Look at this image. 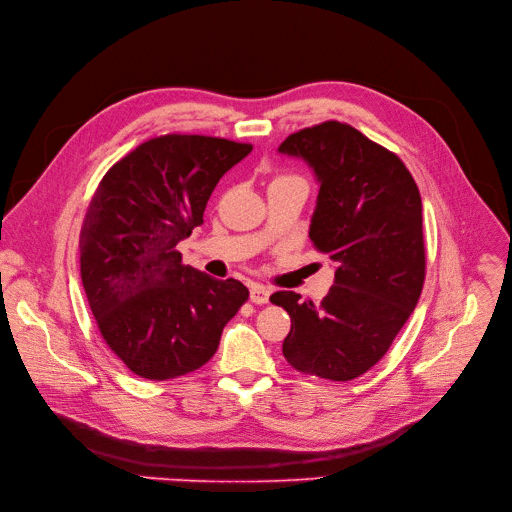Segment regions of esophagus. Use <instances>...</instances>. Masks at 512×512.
Masks as SVG:
<instances>
[{
  "instance_id": "34e87169",
  "label": "esophagus",
  "mask_w": 512,
  "mask_h": 512,
  "mask_svg": "<svg viewBox=\"0 0 512 512\" xmlns=\"http://www.w3.org/2000/svg\"><path fill=\"white\" fill-rule=\"evenodd\" d=\"M269 298H271V291L266 289L264 285L254 283V285L250 287V300H252L254 304H266V302H269Z\"/></svg>"
}]
</instances>
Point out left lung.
<instances>
[{"instance_id": "8db88e82", "label": "left lung", "mask_w": 512, "mask_h": 512, "mask_svg": "<svg viewBox=\"0 0 512 512\" xmlns=\"http://www.w3.org/2000/svg\"><path fill=\"white\" fill-rule=\"evenodd\" d=\"M279 152L302 158L319 181L314 248L335 264L321 304L277 291L291 316L285 360L300 373L352 381L392 346L425 281L423 204L404 162L337 120L289 135Z\"/></svg>"}]
</instances>
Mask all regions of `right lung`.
Instances as JSON below:
<instances>
[{"mask_svg": "<svg viewBox=\"0 0 512 512\" xmlns=\"http://www.w3.org/2000/svg\"><path fill=\"white\" fill-rule=\"evenodd\" d=\"M250 152V143L221 137H154L93 193L79 237L87 302L108 348L143 379L204 367L250 296L237 279L185 266L177 250L204 223L216 183Z\"/></svg>", "mask_w": 512, "mask_h": 512, "instance_id": "obj_1", "label": "right lung"}]
</instances>
